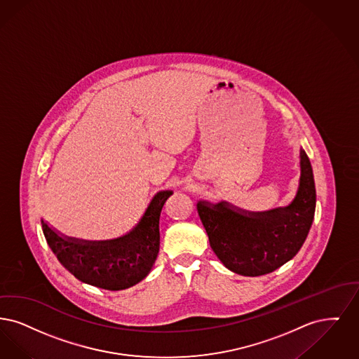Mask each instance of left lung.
Wrapping results in <instances>:
<instances>
[{"mask_svg":"<svg viewBox=\"0 0 359 359\" xmlns=\"http://www.w3.org/2000/svg\"><path fill=\"white\" fill-rule=\"evenodd\" d=\"M315 205L311 163L300 149L299 187L288 206L248 212L247 216L245 210L226 201H198L197 210L219 262L234 273L260 276L290 262L302 248L311 228Z\"/></svg>","mask_w":359,"mask_h":359,"instance_id":"left-lung-1","label":"left lung"}]
</instances>
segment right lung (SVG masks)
<instances>
[{
    "label": "right lung",
    "instance_id": "add662e5",
    "mask_svg": "<svg viewBox=\"0 0 359 359\" xmlns=\"http://www.w3.org/2000/svg\"><path fill=\"white\" fill-rule=\"evenodd\" d=\"M172 190L156 193L140 222L118 238L87 241L67 237L41 219L48 245L76 279L97 288L121 291L143 280L159 252V216Z\"/></svg>",
    "mask_w": 359,
    "mask_h": 359
}]
</instances>
